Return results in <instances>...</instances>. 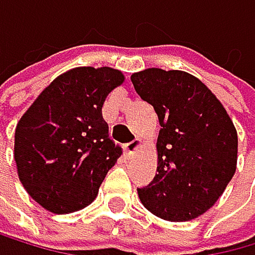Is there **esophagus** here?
Segmentation results:
<instances>
[{
    "label": "esophagus",
    "mask_w": 255,
    "mask_h": 255,
    "mask_svg": "<svg viewBox=\"0 0 255 255\" xmlns=\"http://www.w3.org/2000/svg\"><path fill=\"white\" fill-rule=\"evenodd\" d=\"M140 145H142V140H138V138H135V140L126 143V150H128L129 155H134V153L137 151V148L140 147Z\"/></svg>",
    "instance_id": "esophagus-1"
}]
</instances>
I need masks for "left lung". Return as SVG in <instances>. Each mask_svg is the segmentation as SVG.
Here are the masks:
<instances>
[{
  "label": "left lung",
  "instance_id": "left-lung-1",
  "mask_svg": "<svg viewBox=\"0 0 255 255\" xmlns=\"http://www.w3.org/2000/svg\"><path fill=\"white\" fill-rule=\"evenodd\" d=\"M159 120L156 175L137 188L151 214L171 222L204 214L237 171L238 135L220 100L180 70L147 68L130 76Z\"/></svg>",
  "mask_w": 255,
  "mask_h": 255
}]
</instances>
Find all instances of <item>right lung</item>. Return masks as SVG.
Masks as SVG:
<instances>
[{"label":"right lung","instance_id":"right-lung-1","mask_svg":"<svg viewBox=\"0 0 255 255\" xmlns=\"http://www.w3.org/2000/svg\"><path fill=\"white\" fill-rule=\"evenodd\" d=\"M125 81L110 67H78L41 92L15 128L14 159L28 195L54 214H70L96 200L121 156L102 117L107 96Z\"/></svg>","mask_w":255,"mask_h":255}]
</instances>
